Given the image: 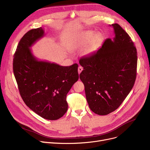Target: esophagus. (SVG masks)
Returning a JSON list of instances; mask_svg holds the SVG:
<instances>
[{"instance_id": "1", "label": "esophagus", "mask_w": 150, "mask_h": 150, "mask_svg": "<svg viewBox=\"0 0 150 150\" xmlns=\"http://www.w3.org/2000/svg\"><path fill=\"white\" fill-rule=\"evenodd\" d=\"M83 70V68L82 66H79L78 69V74H80V73L82 72V71Z\"/></svg>"}]
</instances>
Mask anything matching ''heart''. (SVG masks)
<instances>
[{
  "label": "heart",
  "mask_w": 150,
  "mask_h": 150,
  "mask_svg": "<svg viewBox=\"0 0 150 150\" xmlns=\"http://www.w3.org/2000/svg\"><path fill=\"white\" fill-rule=\"evenodd\" d=\"M93 31H86L78 38L72 45V48L74 50L82 48L85 47L88 43L85 49V52L89 54L96 50L100 42L101 41V36L100 34H96L94 35Z\"/></svg>",
  "instance_id": "heart-1"
}]
</instances>
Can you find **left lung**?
Segmentation results:
<instances>
[{
    "mask_svg": "<svg viewBox=\"0 0 150 150\" xmlns=\"http://www.w3.org/2000/svg\"><path fill=\"white\" fill-rule=\"evenodd\" d=\"M115 37L106 39L101 48L81 58L84 67L79 78L84 84L87 101L95 114L114 111L132 89L137 68V51L129 35L117 24Z\"/></svg>",
    "mask_w": 150,
    "mask_h": 150,
    "instance_id": "8db88e82",
    "label": "left lung"
}]
</instances>
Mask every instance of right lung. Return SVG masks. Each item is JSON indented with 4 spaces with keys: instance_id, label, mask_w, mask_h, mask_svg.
I'll use <instances>...</instances> for the list:
<instances>
[{
    "instance_id": "obj_1",
    "label": "right lung",
    "mask_w": 150,
    "mask_h": 150,
    "mask_svg": "<svg viewBox=\"0 0 150 150\" xmlns=\"http://www.w3.org/2000/svg\"><path fill=\"white\" fill-rule=\"evenodd\" d=\"M44 36V29L39 28L23 36L13 56V71L25 105L41 117L56 120L67 110L66 95L79 78L78 65L62 66L39 60L30 48Z\"/></svg>"
}]
</instances>
